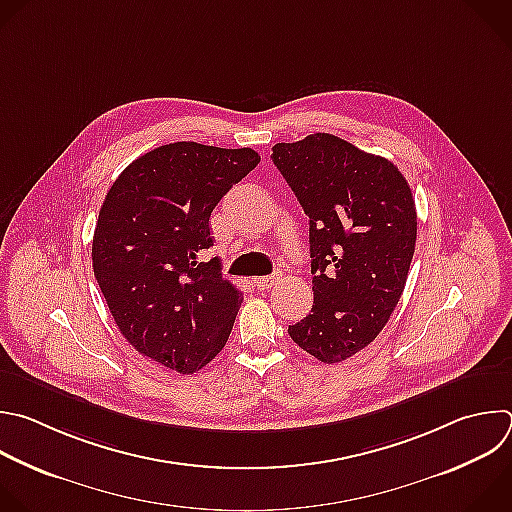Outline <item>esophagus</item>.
Segmentation results:
<instances>
[{
    "label": "esophagus",
    "instance_id": "esophagus-1",
    "mask_svg": "<svg viewBox=\"0 0 512 512\" xmlns=\"http://www.w3.org/2000/svg\"><path fill=\"white\" fill-rule=\"evenodd\" d=\"M279 279H281V273H273V275H269V277H257V279H255V285H257V289H261V291H269L271 287H275V285L279 283Z\"/></svg>",
    "mask_w": 512,
    "mask_h": 512
}]
</instances>
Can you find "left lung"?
I'll return each instance as SVG.
<instances>
[{
  "label": "left lung",
  "instance_id": "1",
  "mask_svg": "<svg viewBox=\"0 0 512 512\" xmlns=\"http://www.w3.org/2000/svg\"><path fill=\"white\" fill-rule=\"evenodd\" d=\"M271 158L309 217L315 305L287 331L319 362H344L404 291L418 225L410 185L388 158L327 132L277 142Z\"/></svg>",
  "mask_w": 512,
  "mask_h": 512
}]
</instances>
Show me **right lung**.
<instances>
[{
	"label": "right lung",
	"instance_id": "obj_1",
	"mask_svg": "<svg viewBox=\"0 0 512 512\" xmlns=\"http://www.w3.org/2000/svg\"><path fill=\"white\" fill-rule=\"evenodd\" d=\"M253 148L158 146L110 187L92 239V267L126 342L179 374L205 368L227 344L243 293L223 279L209 219L259 164Z\"/></svg>",
	"mask_w": 512,
	"mask_h": 512
}]
</instances>
